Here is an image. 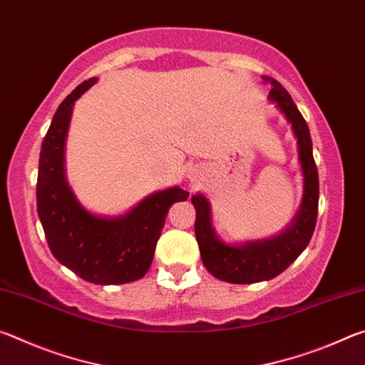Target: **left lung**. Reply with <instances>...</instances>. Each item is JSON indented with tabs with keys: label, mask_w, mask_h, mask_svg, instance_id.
<instances>
[{
	"label": "left lung",
	"mask_w": 365,
	"mask_h": 365,
	"mask_svg": "<svg viewBox=\"0 0 365 365\" xmlns=\"http://www.w3.org/2000/svg\"><path fill=\"white\" fill-rule=\"evenodd\" d=\"M264 80H270V100L279 104L282 113L292 122L293 132L298 138L299 160L304 175V197L298 217L285 233L267 242L248 243L242 248L222 243L211 227V209L206 197L201 195L191 197V202L196 207L195 235L200 245L202 264L214 277L230 283H256L282 274L311 242L317 222L319 174L312 156L309 127L288 91L275 78L264 77Z\"/></svg>",
	"instance_id": "8db88e82"
}]
</instances>
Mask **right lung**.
I'll list each match as a JSON object with an SVG mask.
<instances>
[{"mask_svg":"<svg viewBox=\"0 0 365 365\" xmlns=\"http://www.w3.org/2000/svg\"><path fill=\"white\" fill-rule=\"evenodd\" d=\"M95 82L91 77L80 83L61 103L43 138L36 211L49 250L61 264L86 282L119 285L146 274L170 206L190 193L182 188L160 191L120 219L96 217L78 205L64 177V141L73 103Z\"/></svg>","mask_w":365,"mask_h":365,"instance_id":"right-lung-1","label":"right lung"}]
</instances>
